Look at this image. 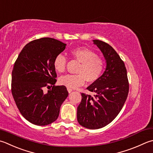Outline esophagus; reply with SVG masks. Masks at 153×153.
Returning <instances> with one entry per match:
<instances>
[{
	"mask_svg": "<svg viewBox=\"0 0 153 153\" xmlns=\"http://www.w3.org/2000/svg\"><path fill=\"white\" fill-rule=\"evenodd\" d=\"M67 91L68 92V93H72V91H73V89L70 88H67Z\"/></svg>",
	"mask_w": 153,
	"mask_h": 153,
	"instance_id": "1",
	"label": "esophagus"
}]
</instances>
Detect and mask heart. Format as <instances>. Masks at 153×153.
<instances>
[{
  "instance_id": "obj_1",
  "label": "heart",
  "mask_w": 153,
  "mask_h": 153,
  "mask_svg": "<svg viewBox=\"0 0 153 153\" xmlns=\"http://www.w3.org/2000/svg\"><path fill=\"white\" fill-rule=\"evenodd\" d=\"M72 56L80 62L76 71V74H67L59 79V83L70 88H76L85 84L86 80L93 83L99 79L104 70L103 60L98 57L94 51L86 47H78L70 52ZM67 59L59 54L53 62L54 69L59 73L65 71Z\"/></svg>"
}]
</instances>
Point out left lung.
Here are the masks:
<instances>
[{"mask_svg": "<svg viewBox=\"0 0 153 153\" xmlns=\"http://www.w3.org/2000/svg\"><path fill=\"white\" fill-rule=\"evenodd\" d=\"M105 57V71L88 90L95 93H81L82 100L77 108V120L89 129L102 128L111 123L125 104L129 85L125 63L111 45L99 40H93Z\"/></svg>", "mask_w": 153, "mask_h": 153, "instance_id": "left-lung-1", "label": "left lung"}]
</instances>
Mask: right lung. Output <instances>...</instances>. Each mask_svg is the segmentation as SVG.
I'll use <instances>...</instances> for the list:
<instances>
[{
  "instance_id": "right-lung-1",
  "label": "right lung",
  "mask_w": 153,
  "mask_h": 153,
  "mask_svg": "<svg viewBox=\"0 0 153 153\" xmlns=\"http://www.w3.org/2000/svg\"><path fill=\"white\" fill-rule=\"evenodd\" d=\"M66 44L53 38H42L22 48L12 72L11 91L21 114L28 121L45 126L55 121L60 106L68 97L65 86H55L53 62ZM52 87L47 93L46 87Z\"/></svg>"
}]
</instances>
